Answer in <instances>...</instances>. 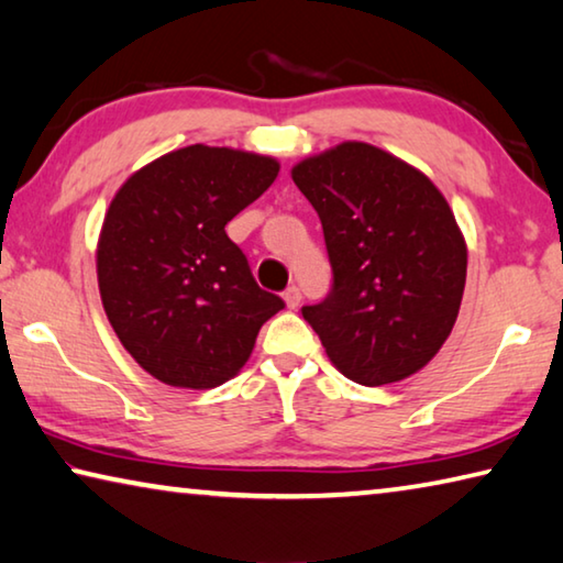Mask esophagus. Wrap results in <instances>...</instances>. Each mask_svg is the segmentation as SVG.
<instances>
[{
    "mask_svg": "<svg viewBox=\"0 0 563 563\" xmlns=\"http://www.w3.org/2000/svg\"><path fill=\"white\" fill-rule=\"evenodd\" d=\"M283 300H285V305H288L290 310H298V305H300V300H302L300 288H295V285H290V288L283 292Z\"/></svg>",
    "mask_w": 563,
    "mask_h": 563,
    "instance_id": "obj_1",
    "label": "esophagus"
}]
</instances>
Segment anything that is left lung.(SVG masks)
<instances>
[{"instance_id":"1","label":"left lung","mask_w":563,"mask_h":563,"mask_svg":"<svg viewBox=\"0 0 563 563\" xmlns=\"http://www.w3.org/2000/svg\"><path fill=\"white\" fill-rule=\"evenodd\" d=\"M295 186L320 216L332 290L302 318L342 375L399 383L430 362L460 316L466 243L422 170L362 141L302 158Z\"/></svg>"}]
</instances>
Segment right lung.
Listing matches in <instances>:
<instances>
[{
  "instance_id": "right-lung-1",
  "label": "right lung",
  "mask_w": 563,
  "mask_h": 563,
  "mask_svg": "<svg viewBox=\"0 0 563 563\" xmlns=\"http://www.w3.org/2000/svg\"><path fill=\"white\" fill-rule=\"evenodd\" d=\"M278 170L273 156L194 144L139 168L111 198L97 245L101 302L121 345L161 383H228L283 310L225 233Z\"/></svg>"
}]
</instances>
